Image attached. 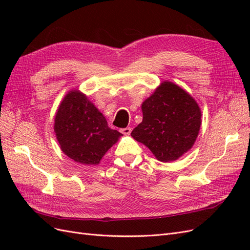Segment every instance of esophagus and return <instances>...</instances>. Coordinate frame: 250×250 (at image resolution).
<instances>
[{
  "label": "esophagus",
  "instance_id": "34e87169",
  "mask_svg": "<svg viewBox=\"0 0 250 250\" xmlns=\"http://www.w3.org/2000/svg\"><path fill=\"white\" fill-rule=\"evenodd\" d=\"M120 131L122 132L125 135H129L131 132V128L130 127H126V128H122V129H120Z\"/></svg>",
  "mask_w": 250,
  "mask_h": 250
}]
</instances>
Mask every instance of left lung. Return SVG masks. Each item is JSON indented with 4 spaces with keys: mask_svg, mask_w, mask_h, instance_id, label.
Here are the masks:
<instances>
[{
    "mask_svg": "<svg viewBox=\"0 0 250 250\" xmlns=\"http://www.w3.org/2000/svg\"><path fill=\"white\" fill-rule=\"evenodd\" d=\"M143 121L131 137L147 146L158 161L171 162L194 145L201 125L198 104L183 88L164 82L142 104Z\"/></svg>",
    "mask_w": 250,
    "mask_h": 250,
    "instance_id": "obj_1",
    "label": "left lung"
}]
</instances>
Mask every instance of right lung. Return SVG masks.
Wrapping results in <instances>:
<instances>
[{"label":"right lung","mask_w":250,"mask_h":250,"mask_svg":"<svg viewBox=\"0 0 250 250\" xmlns=\"http://www.w3.org/2000/svg\"><path fill=\"white\" fill-rule=\"evenodd\" d=\"M54 130L65 155L83 165L99 164L122 135L108 127L95 105L78 90H72L60 104Z\"/></svg>","instance_id":"add662e5"}]
</instances>
